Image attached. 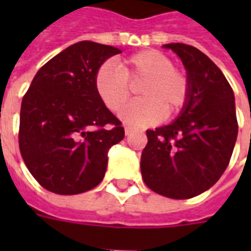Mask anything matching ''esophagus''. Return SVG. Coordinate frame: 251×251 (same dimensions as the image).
Returning <instances> with one entry per match:
<instances>
[{
  "label": "esophagus",
  "mask_w": 251,
  "mask_h": 251,
  "mask_svg": "<svg viewBox=\"0 0 251 251\" xmlns=\"http://www.w3.org/2000/svg\"><path fill=\"white\" fill-rule=\"evenodd\" d=\"M134 131V129L131 127V126H125V134L126 136H129V134H131Z\"/></svg>",
  "instance_id": "34e87169"
}]
</instances>
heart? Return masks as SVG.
<instances>
[{"label":"heart","instance_id":"obj_1","mask_svg":"<svg viewBox=\"0 0 251 251\" xmlns=\"http://www.w3.org/2000/svg\"><path fill=\"white\" fill-rule=\"evenodd\" d=\"M174 60L157 50L137 52L122 60L120 67L103 63L94 75V88L102 103L118 111L130 96V83L143 80L142 97L121 111V120L130 126H148L161 118H174L189 98V80L175 68Z\"/></svg>","mask_w":251,"mask_h":251}]
</instances>
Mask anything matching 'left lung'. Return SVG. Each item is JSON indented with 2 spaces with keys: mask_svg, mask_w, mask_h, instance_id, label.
<instances>
[{
  "mask_svg": "<svg viewBox=\"0 0 251 251\" xmlns=\"http://www.w3.org/2000/svg\"><path fill=\"white\" fill-rule=\"evenodd\" d=\"M164 48L184 64L189 98L172 124L147 130L141 174L156 194L189 199L215 184L230 163L238 136L234 93L215 63L198 48L181 43Z\"/></svg>",
  "mask_w": 251,
  "mask_h": 251,
  "instance_id": "8db88e82",
  "label": "left lung"
}]
</instances>
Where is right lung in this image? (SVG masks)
I'll return each instance as SVG.
<instances>
[{
    "instance_id": "obj_1",
    "label": "right lung",
    "mask_w": 251,
    "mask_h": 251,
    "mask_svg": "<svg viewBox=\"0 0 251 251\" xmlns=\"http://www.w3.org/2000/svg\"><path fill=\"white\" fill-rule=\"evenodd\" d=\"M117 53L121 50L94 41L72 44L41 67L23 98L20 152L37 183L53 194L97 187L109 149L125 137L94 88L95 71Z\"/></svg>"
}]
</instances>
